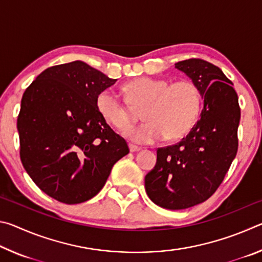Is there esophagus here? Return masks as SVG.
<instances>
[{"label": "esophagus", "instance_id": "esophagus-1", "mask_svg": "<svg viewBox=\"0 0 262 262\" xmlns=\"http://www.w3.org/2000/svg\"><path fill=\"white\" fill-rule=\"evenodd\" d=\"M129 150H130V152H137V151H140L141 148L137 147V145H134V144H129Z\"/></svg>", "mask_w": 262, "mask_h": 262}]
</instances>
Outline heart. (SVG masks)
<instances>
[{
  "mask_svg": "<svg viewBox=\"0 0 262 262\" xmlns=\"http://www.w3.org/2000/svg\"><path fill=\"white\" fill-rule=\"evenodd\" d=\"M123 92L132 107L143 108L142 118L147 120L125 133L136 143H152L164 136L167 141L181 140L200 119L202 94L192 79L170 84L166 79L142 76L126 83ZM96 104L100 117L115 129L126 130L134 122V110L111 89L100 92Z\"/></svg>",
  "mask_w": 262,
  "mask_h": 262,
  "instance_id": "1",
  "label": "heart"
}]
</instances>
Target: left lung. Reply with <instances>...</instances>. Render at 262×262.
<instances>
[{
  "instance_id": "1",
  "label": "left lung",
  "mask_w": 262,
  "mask_h": 262,
  "mask_svg": "<svg viewBox=\"0 0 262 262\" xmlns=\"http://www.w3.org/2000/svg\"><path fill=\"white\" fill-rule=\"evenodd\" d=\"M200 88V120L177 144L157 150L156 165L145 176L148 196L157 206L180 210L215 193L236 157L241 120L232 83L216 66L201 59L174 64Z\"/></svg>"
}]
</instances>
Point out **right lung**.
Returning a JSON list of instances; mask_svg holds the SVG:
<instances>
[{"mask_svg":"<svg viewBox=\"0 0 262 262\" xmlns=\"http://www.w3.org/2000/svg\"><path fill=\"white\" fill-rule=\"evenodd\" d=\"M115 82L74 61L43 70L24 92L17 119L20 161L34 184L57 201L90 200L129 152L97 110V97Z\"/></svg>","mask_w":262,"mask_h":262,"instance_id":"add662e5","label":"right lung"}]
</instances>
